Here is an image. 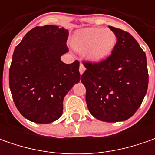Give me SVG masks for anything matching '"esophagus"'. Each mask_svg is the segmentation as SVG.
<instances>
[{
  "label": "esophagus",
  "instance_id": "esophagus-1",
  "mask_svg": "<svg viewBox=\"0 0 155 155\" xmlns=\"http://www.w3.org/2000/svg\"><path fill=\"white\" fill-rule=\"evenodd\" d=\"M84 71H85V67L84 66V64H80V65H79V72H80V75L83 74Z\"/></svg>",
  "mask_w": 155,
  "mask_h": 155
}]
</instances>
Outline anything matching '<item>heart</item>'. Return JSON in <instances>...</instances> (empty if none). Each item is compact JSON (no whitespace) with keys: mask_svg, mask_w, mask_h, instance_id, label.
Listing matches in <instances>:
<instances>
[{"mask_svg":"<svg viewBox=\"0 0 155 155\" xmlns=\"http://www.w3.org/2000/svg\"><path fill=\"white\" fill-rule=\"evenodd\" d=\"M116 42L115 33L102 27H89L75 33L72 45L93 63L105 60L111 54Z\"/></svg>","mask_w":155,"mask_h":155,"instance_id":"b5f03b06","label":"heart"}]
</instances>
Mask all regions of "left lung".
Instances as JSON below:
<instances>
[{"label":"left lung","mask_w":155,"mask_h":155,"mask_svg":"<svg viewBox=\"0 0 155 155\" xmlns=\"http://www.w3.org/2000/svg\"><path fill=\"white\" fill-rule=\"evenodd\" d=\"M116 43L111 55L98 63L84 62L81 82L86 88L90 113L100 121H125L139 109L148 85L147 58L134 37L109 27Z\"/></svg>","instance_id":"1"}]
</instances>
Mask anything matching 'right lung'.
Instances as JSON below:
<instances>
[{
  "label": "right lung",
  "mask_w": 155,
  "mask_h": 155,
  "mask_svg": "<svg viewBox=\"0 0 155 155\" xmlns=\"http://www.w3.org/2000/svg\"><path fill=\"white\" fill-rule=\"evenodd\" d=\"M68 30L36 27L15 47L9 69V87L22 116L36 123H50L63 113V100L81 77L79 62L64 64Z\"/></svg>",
  "instance_id": "obj_1"
}]
</instances>
